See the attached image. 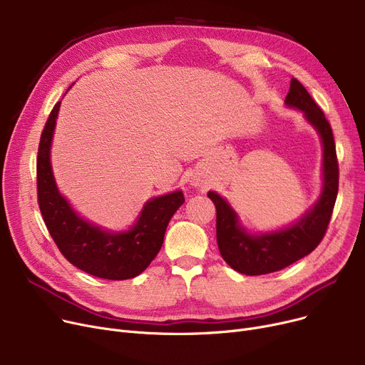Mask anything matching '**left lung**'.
Segmentation results:
<instances>
[{
	"instance_id": "obj_1",
	"label": "left lung",
	"mask_w": 365,
	"mask_h": 365,
	"mask_svg": "<svg viewBox=\"0 0 365 365\" xmlns=\"http://www.w3.org/2000/svg\"><path fill=\"white\" fill-rule=\"evenodd\" d=\"M285 105L304 112L319 133L324 148V186L317 204L294 225L277 232L252 235L240 225L238 216L219 194L210 190L208 198L216 205V235L223 260L240 274L263 275L284 269L312 253L322 241L333 215L339 190V163L330 123L296 78L290 83Z\"/></svg>"
}]
</instances>
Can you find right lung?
Returning a JSON list of instances; mask_svg holds the SVG:
<instances>
[{"label": "right lung", "mask_w": 365, "mask_h": 365, "mask_svg": "<svg viewBox=\"0 0 365 365\" xmlns=\"http://www.w3.org/2000/svg\"><path fill=\"white\" fill-rule=\"evenodd\" d=\"M61 102L50 112L36 157V190L44 223L61 253L78 269L103 279H128L142 274L164 242L170 219L185 202L182 190L152 198L130 231H103L76 215L57 190L50 146Z\"/></svg>", "instance_id": "right-lung-1"}]
</instances>
